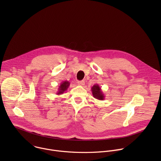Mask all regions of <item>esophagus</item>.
<instances>
[{"mask_svg":"<svg viewBox=\"0 0 161 161\" xmlns=\"http://www.w3.org/2000/svg\"><path fill=\"white\" fill-rule=\"evenodd\" d=\"M78 85H80V86H83L85 85V81L82 80V81H78Z\"/></svg>","mask_w":161,"mask_h":161,"instance_id":"1","label":"esophagus"}]
</instances>
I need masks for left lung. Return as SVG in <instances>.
Wrapping results in <instances>:
<instances>
[{
	"label": "left lung",
	"instance_id": "1",
	"mask_svg": "<svg viewBox=\"0 0 161 161\" xmlns=\"http://www.w3.org/2000/svg\"><path fill=\"white\" fill-rule=\"evenodd\" d=\"M92 93L93 97L97 100L103 101L105 99V96L103 94L101 88L99 86V85H94L91 88Z\"/></svg>",
	"mask_w": 161,
	"mask_h": 161
}]
</instances>
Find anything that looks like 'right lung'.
<instances>
[{
    "mask_svg": "<svg viewBox=\"0 0 161 161\" xmlns=\"http://www.w3.org/2000/svg\"><path fill=\"white\" fill-rule=\"evenodd\" d=\"M70 85V83L67 81H64L60 83V85L59 86L58 88V91L57 92V95H61L63 94L67 90Z\"/></svg>",
    "mask_w": 161,
    "mask_h": 161,
    "instance_id": "right-lung-1",
    "label": "right lung"
}]
</instances>
